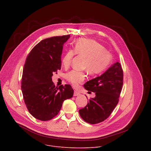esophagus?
Returning <instances> with one entry per match:
<instances>
[{
  "label": "esophagus",
  "mask_w": 151,
  "mask_h": 151,
  "mask_svg": "<svg viewBox=\"0 0 151 151\" xmlns=\"http://www.w3.org/2000/svg\"><path fill=\"white\" fill-rule=\"evenodd\" d=\"M79 95H80V93H79V92H78V91H74V94H73V96H79Z\"/></svg>",
  "instance_id": "obj_1"
}]
</instances>
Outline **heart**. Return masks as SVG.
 <instances>
[{
    "label": "heart",
    "instance_id": "1",
    "mask_svg": "<svg viewBox=\"0 0 151 151\" xmlns=\"http://www.w3.org/2000/svg\"><path fill=\"white\" fill-rule=\"evenodd\" d=\"M75 54L85 57L83 69L92 75H99L109 67L113 56L100 43L91 39L80 38L75 43L73 50H68L62 58L64 66H69ZM83 72L73 70L66 74V79L74 87L82 82L85 78Z\"/></svg>",
    "mask_w": 151,
    "mask_h": 151
}]
</instances>
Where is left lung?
<instances>
[{
    "label": "left lung",
    "mask_w": 151,
    "mask_h": 151,
    "mask_svg": "<svg viewBox=\"0 0 151 151\" xmlns=\"http://www.w3.org/2000/svg\"><path fill=\"white\" fill-rule=\"evenodd\" d=\"M123 85V70L116 62L101 76L86 82L84 88L96 97L79 111L81 117L89 124L100 123L108 118L119 101Z\"/></svg>",
    "instance_id": "left-lung-1"
}]
</instances>
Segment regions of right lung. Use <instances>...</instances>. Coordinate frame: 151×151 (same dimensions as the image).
<instances>
[{"mask_svg":"<svg viewBox=\"0 0 151 151\" xmlns=\"http://www.w3.org/2000/svg\"><path fill=\"white\" fill-rule=\"evenodd\" d=\"M70 35L45 39L31 50L24 66L21 90L30 114L40 121L54 118L63 101L72 98L71 85H61L58 88L52 81L53 73L61 69L63 45Z\"/></svg>","mask_w":151,"mask_h":151,"instance_id":"1","label":"right lung"}]
</instances>
